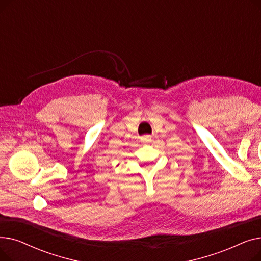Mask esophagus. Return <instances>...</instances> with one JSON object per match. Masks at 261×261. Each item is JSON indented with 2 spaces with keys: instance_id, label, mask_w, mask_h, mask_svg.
<instances>
[{
  "instance_id": "34e87169",
  "label": "esophagus",
  "mask_w": 261,
  "mask_h": 261,
  "mask_svg": "<svg viewBox=\"0 0 261 261\" xmlns=\"http://www.w3.org/2000/svg\"><path fill=\"white\" fill-rule=\"evenodd\" d=\"M141 140H142V142H144V143H149L150 141H151V135H149V134L143 135Z\"/></svg>"
}]
</instances>
